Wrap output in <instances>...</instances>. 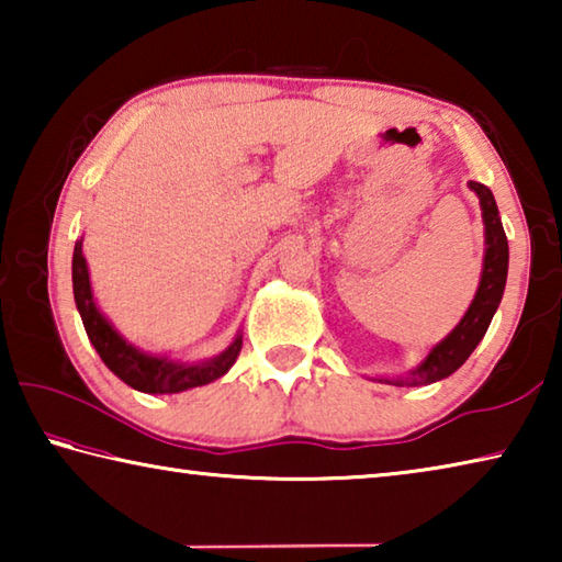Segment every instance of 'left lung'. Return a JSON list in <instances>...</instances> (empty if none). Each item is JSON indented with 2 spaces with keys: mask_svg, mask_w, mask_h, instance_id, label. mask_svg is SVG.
Segmentation results:
<instances>
[{
  "mask_svg": "<svg viewBox=\"0 0 562 562\" xmlns=\"http://www.w3.org/2000/svg\"><path fill=\"white\" fill-rule=\"evenodd\" d=\"M469 188L479 195L483 237H486L481 282L479 290L473 294V302L469 304V310H465L459 325H456L441 341H436L429 349V355L418 361L412 372L392 379L379 376L376 382L394 386H424L451 376L456 369L471 357V351L479 347V341L486 335L493 315H496L508 278V240L506 233H503L498 205L491 190L483 183H475V180H469Z\"/></svg>",
  "mask_w": 562,
  "mask_h": 562,
  "instance_id": "8db88e82",
  "label": "left lung"
}]
</instances>
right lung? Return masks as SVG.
Listing matches in <instances>:
<instances>
[{
  "label": "right lung",
  "mask_w": 562,
  "mask_h": 562,
  "mask_svg": "<svg viewBox=\"0 0 562 562\" xmlns=\"http://www.w3.org/2000/svg\"><path fill=\"white\" fill-rule=\"evenodd\" d=\"M71 280L76 310H79L83 329H87L93 349L99 351L103 364H106L123 384L136 389V392L178 394L188 392V389L211 384L215 379L227 374V369L235 364L237 355H240V331H237L235 339L221 351V355L201 361H178L170 359L168 355H148V351L131 345L126 337L119 335V329L111 325L106 315L99 310L97 300H93L89 265L87 258H83V237L74 245Z\"/></svg>",
  "instance_id": "add662e5"
}]
</instances>
